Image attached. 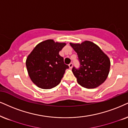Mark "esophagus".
Masks as SVG:
<instances>
[{"instance_id": "obj_1", "label": "esophagus", "mask_w": 128, "mask_h": 128, "mask_svg": "<svg viewBox=\"0 0 128 128\" xmlns=\"http://www.w3.org/2000/svg\"><path fill=\"white\" fill-rule=\"evenodd\" d=\"M68 66H69V67H70V68H72V66H73V64H72V62H71V63H70Z\"/></svg>"}]
</instances>
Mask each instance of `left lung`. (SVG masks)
Here are the masks:
<instances>
[{"mask_svg":"<svg viewBox=\"0 0 128 128\" xmlns=\"http://www.w3.org/2000/svg\"><path fill=\"white\" fill-rule=\"evenodd\" d=\"M77 52L80 67H73L72 72L78 83L87 88L99 86L107 78L110 62L109 57L98 45L86 41L80 44L70 43Z\"/></svg>","mask_w":128,"mask_h":128,"instance_id":"1","label":"left lung"}]
</instances>
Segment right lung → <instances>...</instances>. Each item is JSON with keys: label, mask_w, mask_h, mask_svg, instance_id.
I'll return each instance as SVG.
<instances>
[{"label": "right lung", "mask_w": 128, "mask_h": 128, "mask_svg": "<svg viewBox=\"0 0 128 128\" xmlns=\"http://www.w3.org/2000/svg\"><path fill=\"white\" fill-rule=\"evenodd\" d=\"M66 45L46 40L37 45L29 55L26 66L30 79L37 86L50 89L60 83L66 70L69 68L59 54Z\"/></svg>", "instance_id": "add662e5"}]
</instances>
